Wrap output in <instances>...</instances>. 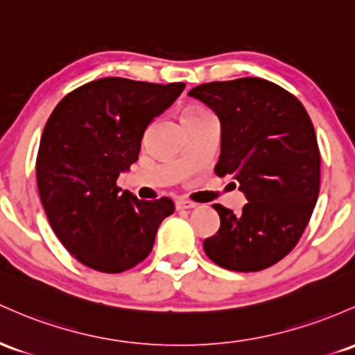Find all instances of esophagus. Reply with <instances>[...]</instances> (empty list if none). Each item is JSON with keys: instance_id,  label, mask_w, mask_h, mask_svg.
<instances>
[{"instance_id": "1", "label": "esophagus", "mask_w": 355, "mask_h": 355, "mask_svg": "<svg viewBox=\"0 0 355 355\" xmlns=\"http://www.w3.org/2000/svg\"><path fill=\"white\" fill-rule=\"evenodd\" d=\"M177 209L178 210H189V209H193V207H197V204H193V202H190V200H184V198H182V200H177Z\"/></svg>"}]
</instances>
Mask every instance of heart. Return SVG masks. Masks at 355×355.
<instances>
[{
    "label": "heart",
    "instance_id": "b5f03b06",
    "mask_svg": "<svg viewBox=\"0 0 355 355\" xmlns=\"http://www.w3.org/2000/svg\"><path fill=\"white\" fill-rule=\"evenodd\" d=\"M209 114V111H205L204 107H198V106H189L184 109V119L189 118H198V116H204Z\"/></svg>",
    "mask_w": 355,
    "mask_h": 355
}]
</instances>
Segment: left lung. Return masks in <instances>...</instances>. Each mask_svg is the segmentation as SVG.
Returning <instances> with one entry per match:
<instances>
[{
	"label": "left lung",
	"instance_id": "1",
	"mask_svg": "<svg viewBox=\"0 0 355 355\" xmlns=\"http://www.w3.org/2000/svg\"><path fill=\"white\" fill-rule=\"evenodd\" d=\"M220 121L219 177L239 182L248 204L220 217L204 251L219 266L251 272L291 251L309 224L320 190V151L309 112L293 94L259 77L193 87Z\"/></svg>",
	"mask_w": 355,
	"mask_h": 355
}]
</instances>
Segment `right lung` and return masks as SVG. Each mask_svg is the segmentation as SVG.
I'll return each mask as SVG.
<instances>
[{"mask_svg":"<svg viewBox=\"0 0 355 355\" xmlns=\"http://www.w3.org/2000/svg\"><path fill=\"white\" fill-rule=\"evenodd\" d=\"M184 83L150 84L106 77L67 94L45 124L37 184L55 236L77 261L121 272L153 249L170 198L139 200L116 185L138 159L146 128L171 106Z\"/></svg>","mask_w":355,"mask_h":355,"instance_id":"add662e5","label":"right lung"}]
</instances>
